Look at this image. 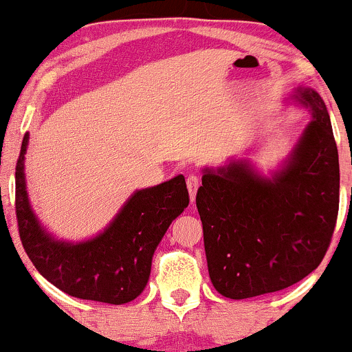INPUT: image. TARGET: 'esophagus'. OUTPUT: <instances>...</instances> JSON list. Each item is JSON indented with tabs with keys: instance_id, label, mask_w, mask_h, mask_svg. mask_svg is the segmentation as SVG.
Segmentation results:
<instances>
[{
	"instance_id": "obj_1",
	"label": "esophagus",
	"mask_w": 352,
	"mask_h": 352,
	"mask_svg": "<svg viewBox=\"0 0 352 352\" xmlns=\"http://www.w3.org/2000/svg\"><path fill=\"white\" fill-rule=\"evenodd\" d=\"M186 184H188V191H190L191 199H195L196 191H198L199 184H201V179H199V176L190 175V176H188V179H186Z\"/></svg>"
}]
</instances>
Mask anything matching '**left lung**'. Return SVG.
Returning a JSON list of instances; mask_svg holds the SVG:
<instances>
[{"label": "left lung", "instance_id": "1", "mask_svg": "<svg viewBox=\"0 0 352 352\" xmlns=\"http://www.w3.org/2000/svg\"><path fill=\"white\" fill-rule=\"evenodd\" d=\"M312 122L285 168L272 179L245 161L205 171L196 195L208 272L228 298H248L294 285L319 267L339 211V156L319 94L297 89Z\"/></svg>", "mask_w": 352, "mask_h": 352}]
</instances>
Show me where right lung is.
Returning a JSON list of instances; mask_svg holds the SVG:
<instances>
[{"mask_svg": "<svg viewBox=\"0 0 352 352\" xmlns=\"http://www.w3.org/2000/svg\"><path fill=\"white\" fill-rule=\"evenodd\" d=\"M28 134L21 142L14 173V208L20 240L36 270L72 297L126 304L144 290L156 247L171 221L190 203L184 176L132 195L116 220L94 240L63 243L41 228L28 203L23 161Z\"/></svg>", "mask_w": 352, "mask_h": 352, "instance_id": "right-lung-1", "label": "right lung"}]
</instances>
